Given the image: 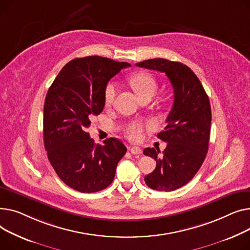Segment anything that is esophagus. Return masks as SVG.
<instances>
[{"label": "esophagus", "mask_w": 250, "mask_h": 250, "mask_svg": "<svg viewBox=\"0 0 250 250\" xmlns=\"http://www.w3.org/2000/svg\"><path fill=\"white\" fill-rule=\"evenodd\" d=\"M129 150L131 151L132 154H141L142 153L141 148L138 147V146H131V147H129Z\"/></svg>", "instance_id": "34e87169"}]
</instances>
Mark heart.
<instances>
[{
    "mask_svg": "<svg viewBox=\"0 0 250 250\" xmlns=\"http://www.w3.org/2000/svg\"><path fill=\"white\" fill-rule=\"evenodd\" d=\"M130 83L132 87L135 90L139 98H144L146 96L153 95L157 89V83L153 76H151L148 72H137L135 75L130 78ZM117 92V84L114 82H109L104 91V100L107 105L111 104L114 101ZM143 124L138 121H132L128 123L125 128L124 132L128 135L129 138L137 140L141 137L143 132Z\"/></svg>",
    "mask_w": 250,
    "mask_h": 250,
    "instance_id": "1",
    "label": "heart"
}]
</instances>
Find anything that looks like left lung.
<instances>
[{
	"label": "left lung",
	"instance_id": "left-lung-1",
	"mask_svg": "<svg viewBox=\"0 0 250 250\" xmlns=\"http://www.w3.org/2000/svg\"><path fill=\"white\" fill-rule=\"evenodd\" d=\"M136 65L165 72L173 89L167 126L157 134L167 143V147L163 155L157 148L143 150L144 155L156 161L155 169L145 175L146 185L152 189L171 192L195 177L207 155L212 120L210 101L194 71L182 62L153 58Z\"/></svg>",
	"mask_w": 250,
	"mask_h": 250
}]
</instances>
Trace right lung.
I'll list each match as a JSON object with an SVG mask.
<instances>
[{
  "label": "right lung",
  "instance_id": "1",
  "mask_svg": "<svg viewBox=\"0 0 250 250\" xmlns=\"http://www.w3.org/2000/svg\"><path fill=\"white\" fill-rule=\"evenodd\" d=\"M128 66V62L102 56L75 58L62 67L47 92L44 147L60 179L79 192L96 193L110 186L127 151L117 138L96 144L86 129L104 109L106 84Z\"/></svg>",
  "mask_w": 250,
  "mask_h": 250
}]
</instances>
